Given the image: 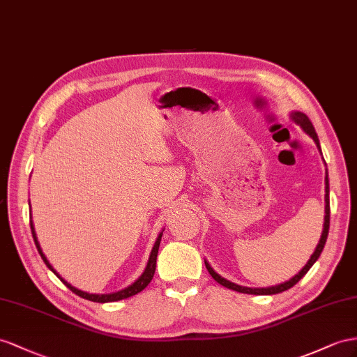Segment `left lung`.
<instances>
[{
	"instance_id": "1",
	"label": "left lung",
	"mask_w": 357,
	"mask_h": 357,
	"mask_svg": "<svg viewBox=\"0 0 357 357\" xmlns=\"http://www.w3.org/2000/svg\"><path fill=\"white\" fill-rule=\"evenodd\" d=\"M289 117H291L292 122L297 123V125L301 128V130H303V131L310 137V139H312V140L315 142L318 151L321 152V148H319L318 135H317V132H315L314 125L310 123L309 117H307L305 113H301V112H292V113H289ZM324 182H326V196H324V200H326L324 213H326V215H324V225H323L321 238H319V241H318V244H317V248H315L314 253L310 255V258H309V261L306 262V266H305L303 268H301V270L296 274L294 278H291L289 280L283 282V283H279V285L267 287V288H249V287H241V285H236V283H234V282H231V280H227V279L222 278L220 274H218L211 266H209V262L205 259V267H206V270L209 271V274H211V276H213V279H214L215 282L220 283V285L226 287V288L234 289V291H236V292H243V294H253V296H271V294H279V292L287 291V289L294 287L296 283L309 271V268L314 266L315 261L319 258V255H321V252H323V249H324L326 240H327L328 226H331V200H328V191H331V190H328V175H327V172H326V179H324Z\"/></svg>"
}]
</instances>
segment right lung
Instances as JSON below:
<instances>
[{"label":"right lung","instance_id":"1","mask_svg":"<svg viewBox=\"0 0 357 357\" xmlns=\"http://www.w3.org/2000/svg\"><path fill=\"white\" fill-rule=\"evenodd\" d=\"M30 213H31V206H30ZM30 226H31V234H33V238H34L36 248H38V252H39V255L42 257L43 262L47 264V267H48L54 274H56V276H57L63 283H65V285H66L72 292H75L77 296L83 297V298H86V300L96 301V303H108V301H117V300L128 298V297H131V296L139 294L140 291H143L146 287L149 285L151 280H152V278H153L155 267H157V255H158L160 243H161V236H162V231H164V229H162V231L158 234V236H157V241H155L153 248H152V250H151L149 261H148V264H146V268H144V271L142 273V276H140L139 279H135V280L131 283V285H128L126 288H123V289H121V291L109 292V294H91V292H86V291H81V289H78V288H75V287H72L70 283H69L68 280L63 279V278L60 276V274L56 271V268H54V267L51 266L50 261L47 259V257H45V253L42 252V248H40L39 240H38V235H36V231H34V225H33V220H31V214H30Z\"/></svg>","mask_w":357,"mask_h":357}]
</instances>
